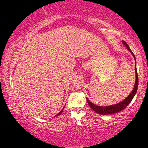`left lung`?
Here are the masks:
<instances>
[{
	"instance_id": "8db88e82",
	"label": "left lung",
	"mask_w": 148,
	"mask_h": 148,
	"mask_svg": "<svg viewBox=\"0 0 148 148\" xmlns=\"http://www.w3.org/2000/svg\"><path fill=\"white\" fill-rule=\"evenodd\" d=\"M123 44L125 46H126L127 48L129 51H131V53H132V56H134L135 61H136V59H135V56L134 53H132V51H131V49H130V47H129L128 45H127V44L124 41H123ZM135 72H136V82H135L133 90H132V92H131V94L129 95L128 97L125 99L123 101L119 102L118 104L112 105V106H97V105L94 104L93 103H92L91 102H90L89 101L88 99H86L87 102H88V104L89 105V106L91 107V108L95 112H96V113L99 114H101V115L113 114L115 113H117V112L121 111V110L125 108L128 106L130 102H131L132 99H133V97H134V95L137 91L138 86V77L136 64H135Z\"/></svg>"
}]
</instances>
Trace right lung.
<instances>
[{
	"label": "right lung",
	"mask_w": 148,
	"mask_h": 148,
	"mask_svg": "<svg viewBox=\"0 0 148 148\" xmlns=\"http://www.w3.org/2000/svg\"><path fill=\"white\" fill-rule=\"evenodd\" d=\"M62 111H63V109H62V110H61V112H59V114H57V115H56V116H59V114H61V113H62Z\"/></svg>",
	"instance_id": "right-lung-1"
}]
</instances>
